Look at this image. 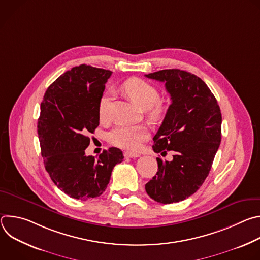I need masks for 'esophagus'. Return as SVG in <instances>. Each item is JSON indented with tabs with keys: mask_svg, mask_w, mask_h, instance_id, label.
I'll use <instances>...</instances> for the list:
<instances>
[{
	"mask_svg": "<svg viewBox=\"0 0 260 260\" xmlns=\"http://www.w3.org/2000/svg\"><path fill=\"white\" fill-rule=\"evenodd\" d=\"M140 154L136 153V152H124V157H129V158H134V157H139Z\"/></svg>",
	"mask_w": 260,
	"mask_h": 260,
	"instance_id": "obj_1",
	"label": "esophagus"
}]
</instances>
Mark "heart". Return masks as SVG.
Returning <instances> with one entry per match:
<instances>
[{
    "instance_id": "b5f03b06",
    "label": "heart",
    "mask_w": 260,
    "mask_h": 260,
    "mask_svg": "<svg viewBox=\"0 0 260 260\" xmlns=\"http://www.w3.org/2000/svg\"><path fill=\"white\" fill-rule=\"evenodd\" d=\"M121 87L132 101L146 111L147 117L150 121L158 122L165 117L169 108L168 100L159 98L158 89L152 83L134 77L127 79ZM110 101L109 93L103 94L99 101L98 112L102 122L109 119ZM148 137L149 131L145 125H119L110 133L109 141L112 145L123 149L136 150Z\"/></svg>"
}]
</instances>
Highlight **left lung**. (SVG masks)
Here are the masks:
<instances>
[{
    "label": "left lung",
    "mask_w": 260,
    "mask_h": 260,
    "mask_svg": "<svg viewBox=\"0 0 260 260\" xmlns=\"http://www.w3.org/2000/svg\"><path fill=\"white\" fill-rule=\"evenodd\" d=\"M145 76L165 82L172 100L153 138V151L174 152L172 161L156 157L158 171L145 189L157 203H178L197 192L209 175L221 142L220 107L194 74L169 69Z\"/></svg>",
    "instance_id": "8db88e82"
}]
</instances>
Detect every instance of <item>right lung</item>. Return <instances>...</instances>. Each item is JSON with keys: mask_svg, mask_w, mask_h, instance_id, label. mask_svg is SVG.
<instances>
[{"mask_svg": "<svg viewBox=\"0 0 260 260\" xmlns=\"http://www.w3.org/2000/svg\"><path fill=\"white\" fill-rule=\"evenodd\" d=\"M111 74L87 64L74 67L47 88L41 103L38 137L45 169L57 188L73 199L100 197L123 159L115 147L98 158L85 155L88 136L100 124L99 101Z\"/></svg>", "mask_w": 260, "mask_h": 260, "instance_id": "obj_1", "label": "right lung"}]
</instances>
